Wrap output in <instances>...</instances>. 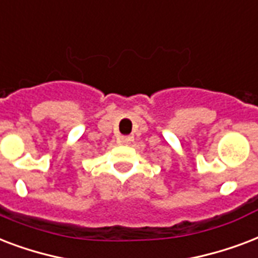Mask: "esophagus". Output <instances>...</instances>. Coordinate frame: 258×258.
Wrapping results in <instances>:
<instances>
[{"mask_svg": "<svg viewBox=\"0 0 258 258\" xmlns=\"http://www.w3.org/2000/svg\"><path fill=\"white\" fill-rule=\"evenodd\" d=\"M133 141V137L132 136H121L119 137V143L121 144H131Z\"/></svg>", "mask_w": 258, "mask_h": 258, "instance_id": "esophagus-1", "label": "esophagus"}]
</instances>
